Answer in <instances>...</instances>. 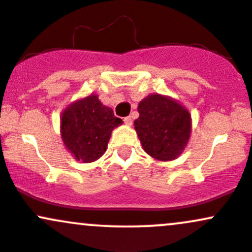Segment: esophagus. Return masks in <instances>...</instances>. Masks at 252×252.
<instances>
[{
  "label": "esophagus",
  "instance_id": "1",
  "mask_svg": "<svg viewBox=\"0 0 252 252\" xmlns=\"http://www.w3.org/2000/svg\"><path fill=\"white\" fill-rule=\"evenodd\" d=\"M124 123H125L127 126H131L132 123H133V120H132L131 116H126V118L124 119Z\"/></svg>",
  "mask_w": 252,
  "mask_h": 252
}]
</instances>
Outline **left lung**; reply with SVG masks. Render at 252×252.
<instances>
[{
	"instance_id": "left-lung-1",
	"label": "left lung",
	"mask_w": 252,
	"mask_h": 252,
	"mask_svg": "<svg viewBox=\"0 0 252 252\" xmlns=\"http://www.w3.org/2000/svg\"><path fill=\"white\" fill-rule=\"evenodd\" d=\"M134 121L145 153L159 161H172L185 149L191 133L189 110L170 97L149 94L138 104Z\"/></svg>"
}]
</instances>
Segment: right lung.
<instances>
[{
    "instance_id": "add662e5",
    "label": "right lung",
    "mask_w": 252,
    "mask_h": 252,
    "mask_svg": "<svg viewBox=\"0 0 252 252\" xmlns=\"http://www.w3.org/2000/svg\"><path fill=\"white\" fill-rule=\"evenodd\" d=\"M121 124L112 108L102 104L97 94H90L62 112L61 137L73 158L89 163L103 155L112 131Z\"/></svg>"
}]
</instances>
